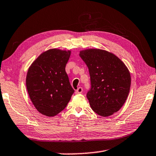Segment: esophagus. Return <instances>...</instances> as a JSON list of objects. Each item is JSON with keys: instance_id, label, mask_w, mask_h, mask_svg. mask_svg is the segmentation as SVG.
I'll return each instance as SVG.
<instances>
[{"instance_id": "esophagus-1", "label": "esophagus", "mask_w": 156, "mask_h": 156, "mask_svg": "<svg viewBox=\"0 0 156 156\" xmlns=\"http://www.w3.org/2000/svg\"><path fill=\"white\" fill-rule=\"evenodd\" d=\"M83 88L81 87H78L77 90H76V91H75V93L76 94H81L83 92Z\"/></svg>"}]
</instances>
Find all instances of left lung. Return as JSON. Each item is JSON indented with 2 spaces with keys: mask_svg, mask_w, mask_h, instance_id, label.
Returning a JSON list of instances; mask_svg holds the SVG:
<instances>
[{
  "mask_svg": "<svg viewBox=\"0 0 156 156\" xmlns=\"http://www.w3.org/2000/svg\"><path fill=\"white\" fill-rule=\"evenodd\" d=\"M90 72L87 98L94 112L108 117L121 109L130 91L131 78L125 64L113 53L97 48L80 51Z\"/></svg>",
  "mask_w": 156,
  "mask_h": 156,
  "instance_id": "1",
  "label": "left lung"
}]
</instances>
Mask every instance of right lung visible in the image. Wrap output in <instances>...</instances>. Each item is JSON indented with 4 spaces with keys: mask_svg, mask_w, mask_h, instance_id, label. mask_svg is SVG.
Returning <instances> with one entry per match:
<instances>
[{
    "mask_svg": "<svg viewBox=\"0 0 156 156\" xmlns=\"http://www.w3.org/2000/svg\"><path fill=\"white\" fill-rule=\"evenodd\" d=\"M71 51L53 48L44 52L30 66L26 87L38 112L54 117L67 105L74 92L65 71Z\"/></svg>",
    "mask_w": 156,
    "mask_h": 156,
    "instance_id": "1",
    "label": "right lung"
}]
</instances>
